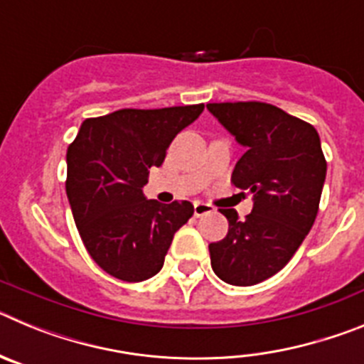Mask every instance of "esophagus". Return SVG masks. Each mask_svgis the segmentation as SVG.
Returning a JSON list of instances; mask_svg holds the SVG:
<instances>
[{
    "instance_id": "1",
    "label": "esophagus",
    "mask_w": 364,
    "mask_h": 364,
    "mask_svg": "<svg viewBox=\"0 0 364 364\" xmlns=\"http://www.w3.org/2000/svg\"><path fill=\"white\" fill-rule=\"evenodd\" d=\"M213 211V205L204 204V202H195V217H204V215H210Z\"/></svg>"
}]
</instances>
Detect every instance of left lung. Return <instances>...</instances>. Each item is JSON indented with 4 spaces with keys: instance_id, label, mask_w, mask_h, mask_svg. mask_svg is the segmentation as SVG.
Here are the masks:
<instances>
[{
    "instance_id": "obj_1",
    "label": "left lung",
    "mask_w": 364,
    "mask_h": 364,
    "mask_svg": "<svg viewBox=\"0 0 364 364\" xmlns=\"http://www.w3.org/2000/svg\"><path fill=\"white\" fill-rule=\"evenodd\" d=\"M208 111L246 149L231 182L253 195L246 220L222 211L230 230L210 244L211 268L228 284H259L290 262L314 226L326 178L319 134L262 102L208 104Z\"/></svg>"
}]
</instances>
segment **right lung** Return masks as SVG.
Instances as JSON below:
<instances>
[{"instance_id": "obj_1", "label": "right lung", "mask_w": 364, "mask_h": 364, "mask_svg": "<svg viewBox=\"0 0 364 364\" xmlns=\"http://www.w3.org/2000/svg\"><path fill=\"white\" fill-rule=\"evenodd\" d=\"M204 104L120 109L87 118L67 149V198L87 252L125 282L162 269L176 231L193 215L188 200H147L149 167L162 166L173 138L200 117Z\"/></svg>"}]
</instances>
